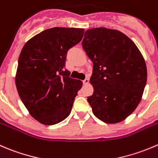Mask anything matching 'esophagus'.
<instances>
[{
	"instance_id": "esophagus-1",
	"label": "esophagus",
	"mask_w": 158,
	"mask_h": 158,
	"mask_svg": "<svg viewBox=\"0 0 158 158\" xmlns=\"http://www.w3.org/2000/svg\"><path fill=\"white\" fill-rule=\"evenodd\" d=\"M82 82H83L84 85H87L89 83V79H85Z\"/></svg>"
}]
</instances>
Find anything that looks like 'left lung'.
<instances>
[{"label":"left lung","instance_id":"1","mask_svg":"<svg viewBox=\"0 0 158 158\" xmlns=\"http://www.w3.org/2000/svg\"><path fill=\"white\" fill-rule=\"evenodd\" d=\"M82 48L93 63L87 98L93 113L106 123L124 120L141 100L147 66L131 39L117 30L96 27L85 31Z\"/></svg>","mask_w":158,"mask_h":158}]
</instances>
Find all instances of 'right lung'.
I'll list each match as a JSON object with an SVG mask.
<instances>
[{"mask_svg":"<svg viewBox=\"0 0 158 158\" xmlns=\"http://www.w3.org/2000/svg\"><path fill=\"white\" fill-rule=\"evenodd\" d=\"M83 34V28L52 27L31 38L21 50L17 90L31 116L42 124L60 123L71 113L82 82L69 77L65 60Z\"/></svg>","mask_w":158,"mask_h":158,"instance_id":"obj_1","label":"right lung"}]
</instances>
